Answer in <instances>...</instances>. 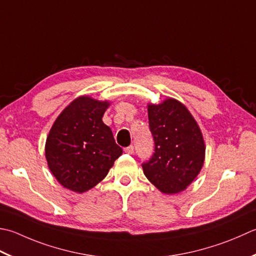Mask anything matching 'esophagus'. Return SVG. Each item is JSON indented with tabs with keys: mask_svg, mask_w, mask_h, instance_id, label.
<instances>
[{
	"mask_svg": "<svg viewBox=\"0 0 256 256\" xmlns=\"http://www.w3.org/2000/svg\"><path fill=\"white\" fill-rule=\"evenodd\" d=\"M124 152L128 153V154H133L134 153V146H133V145H130V146L124 148Z\"/></svg>",
	"mask_w": 256,
	"mask_h": 256,
	"instance_id": "esophagus-1",
	"label": "esophagus"
}]
</instances>
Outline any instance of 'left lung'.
Here are the masks:
<instances>
[{"label":"left lung","instance_id":"1","mask_svg":"<svg viewBox=\"0 0 256 256\" xmlns=\"http://www.w3.org/2000/svg\"><path fill=\"white\" fill-rule=\"evenodd\" d=\"M148 114L155 152L142 164L145 176L164 194L183 192L204 164L201 128L188 108L172 98L158 104L148 103Z\"/></svg>","mask_w":256,"mask_h":256}]
</instances>
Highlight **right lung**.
<instances>
[{"instance_id":"add662e5","label":"right lung","mask_w":256,"mask_h":256,"mask_svg":"<svg viewBox=\"0 0 256 256\" xmlns=\"http://www.w3.org/2000/svg\"><path fill=\"white\" fill-rule=\"evenodd\" d=\"M110 101L81 95L55 120L45 142L50 171L63 188L83 193L106 176L122 148L102 121Z\"/></svg>"}]
</instances>
